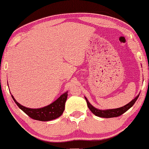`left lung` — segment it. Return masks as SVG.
I'll return each instance as SVG.
<instances>
[{"instance_id":"8db88e82","label":"left lung","mask_w":149,"mask_h":149,"mask_svg":"<svg viewBox=\"0 0 149 149\" xmlns=\"http://www.w3.org/2000/svg\"><path fill=\"white\" fill-rule=\"evenodd\" d=\"M139 95L135 97V99H133L132 101H131L129 104L125 105L124 107H120V108L118 109H108V110H100V109H97L95 107H93L92 105L90 104L89 102L88 101V100L85 97L86 103H87V106L88 109H90V111L93 113L94 115H95L96 116L100 117V118H114V117H118L121 116L125 113L127 111L129 110V109L131 108V107H133V105L135 104V102L138 98Z\"/></svg>"}]
</instances>
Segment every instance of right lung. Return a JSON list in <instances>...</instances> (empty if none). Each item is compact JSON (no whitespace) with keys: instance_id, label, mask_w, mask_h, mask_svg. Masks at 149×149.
<instances>
[{"instance_id":"1","label":"right lung","mask_w":149,"mask_h":149,"mask_svg":"<svg viewBox=\"0 0 149 149\" xmlns=\"http://www.w3.org/2000/svg\"><path fill=\"white\" fill-rule=\"evenodd\" d=\"M67 95L68 94L67 92H66L51 104L42 108L36 109L27 108L22 106L18 102H16L13 95H12V97L17 106L31 118L39 121H49L56 119L63 114L65 110V105L67 99Z\"/></svg>"}]
</instances>
